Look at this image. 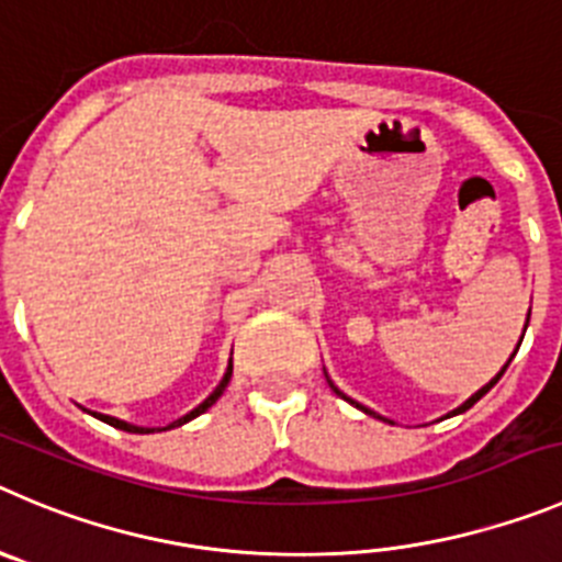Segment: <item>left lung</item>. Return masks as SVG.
I'll use <instances>...</instances> for the list:
<instances>
[{
  "instance_id": "left-lung-1",
  "label": "left lung",
  "mask_w": 562,
  "mask_h": 562,
  "mask_svg": "<svg viewBox=\"0 0 562 562\" xmlns=\"http://www.w3.org/2000/svg\"><path fill=\"white\" fill-rule=\"evenodd\" d=\"M527 324H529V316H527ZM527 324H524V333H527ZM521 340H524V335H521ZM521 340H518V346H521ZM516 352H518V349H516ZM516 352H513V355H510V360H513V358H516ZM510 360H507V363H505V366H502V371H499V374H496V376H494V380H491V382H485V385H482V387H480V391H476V393H471V396H469V400H465V402H463V405H460V407H454V411H452V413H447V418H452V416H460V413H465V411H469V407H474V405H476V402H480V400H482V396H485V393H487V391H491V387H494V385H496V382H499V380H502V374H505V371H507V366H510ZM324 374H327V371H324ZM327 382H329V387H333V391H335V393H338V396H344V400H346V402H352V405H355V407H358V411H363V413H366V416H376V418H382V416H380V413L369 411V407H366V405H360V402L349 400V396H346V393H344V391H340V387H338V385H335V382H333V380H329V376H327ZM382 422H387V418H382ZM387 424H393V422H387Z\"/></svg>"
}]
</instances>
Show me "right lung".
I'll return each mask as SVG.
<instances>
[{
  "mask_svg": "<svg viewBox=\"0 0 562 562\" xmlns=\"http://www.w3.org/2000/svg\"><path fill=\"white\" fill-rule=\"evenodd\" d=\"M229 376H233V360H229L227 363V371H224V376H222V382H218L216 385V391L210 393L207 400L202 402V405H196L193 407L191 413H186V416L182 418H177V422H171V424H166V427H138V424H130V422H122V418H115V416H104V413H91V416H97L99 422H104V424H110V427H115V429H124V432H135V435H149V432H166V429H175V427H182V424H188L191 422V418H196V416H202L204 411H207V407H213L216 405V400L218 396H222L224 393V387L229 385Z\"/></svg>",
  "mask_w": 562,
  "mask_h": 562,
  "instance_id": "add662e5",
  "label": "right lung"
}]
</instances>
